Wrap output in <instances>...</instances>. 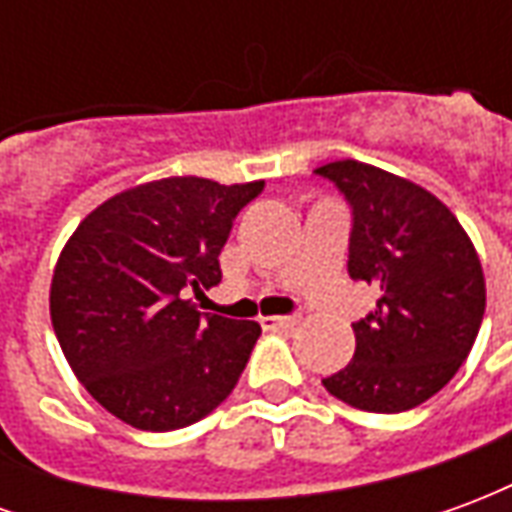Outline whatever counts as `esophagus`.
<instances>
[{
    "label": "esophagus",
    "mask_w": 512,
    "mask_h": 512,
    "mask_svg": "<svg viewBox=\"0 0 512 512\" xmlns=\"http://www.w3.org/2000/svg\"><path fill=\"white\" fill-rule=\"evenodd\" d=\"M299 321H301V315H277V318H260L263 329H268V332H288V329H293V326H296Z\"/></svg>",
    "instance_id": "esophagus-1"
}]
</instances>
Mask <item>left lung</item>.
Segmentation results:
<instances>
[{
    "label": "left lung",
    "mask_w": 512,
    "mask_h": 512,
    "mask_svg": "<svg viewBox=\"0 0 512 512\" xmlns=\"http://www.w3.org/2000/svg\"><path fill=\"white\" fill-rule=\"evenodd\" d=\"M315 175L351 208L348 274L378 290L376 310L354 323L351 365L323 386L359 411H408L472 351L485 312L480 257L450 208L417 183L362 161H334Z\"/></svg>",
    "instance_id": "1"
}]
</instances>
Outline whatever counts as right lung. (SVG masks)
I'll use <instances>...</instances> for the list:
<instances>
[{
	"label": "right lung",
	"mask_w": 512,
	"mask_h": 512,
	"mask_svg": "<svg viewBox=\"0 0 512 512\" xmlns=\"http://www.w3.org/2000/svg\"><path fill=\"white\" fill-rule=\"evenodd\" d=\"M263 180L164 178L98 205L62 249L51 323L101 406L139 430H178L227 400L260 337L255 321L189 299L222 282L219 255Z\"/></svg>",
	"instance_id": "1"
}]
</instances>
